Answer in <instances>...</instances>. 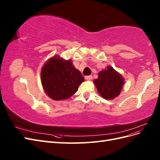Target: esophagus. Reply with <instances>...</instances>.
I'll list each match as a JSON object with an SVG mask.
<instances>
[{
  "mask_svg": "<svg viewBox=\"0 0 160 160\" xmlns=\"http://www.w3.org/2000/svg\"><path fill=\"white\" fill-rule=\"evenodd\" d=\"M85 79L88 81H90L91 79H92V76L91 75H89V76H85Z\"/></svg>",
  "mask_w": 160,
  "mask_h": 160,
  "instance_id": "34e87169",
  "label": "esophagus"
}]
</instances>
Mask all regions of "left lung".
<instances>
[{
  "instance_id": "obj_1",
  "label": "left lung",
  "mask_w": 160,
  "mask_h": 160,
  "mask_svg": "<svg viewBox=\"0 0 160 160\" xmlns=\"http://www.w3.org/2000/svg\"><path fill=\"white\" fill-rule=\"evenodd\" d=\"M99 93L105 99H113L119 95L124 84L122 75L116 71L112 67L99 72L98 78L94 80Z\"/></svg>"
}]
</instances>
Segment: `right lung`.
Wrapping results in <instances>:
<instances>
[{"instance_id":"right-lung-1","label":"right lung","mask_w":160,"mask_h":160,"mask_svg":"<svg viewBox=\"0 0 160 160\" xmlns=\"http://www.w3.org/2000/svg\"><path fill=\"white\" fill-rule=\"evenodd\" d=\"M41 83L46 94L55 101L67 99L74 95L84 81L81 72L71 60L55 56L43 65Z\"/></svg>"}]
</instances>
